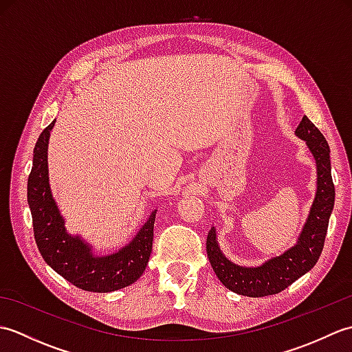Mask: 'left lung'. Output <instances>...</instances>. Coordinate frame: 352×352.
I'll return each instance as SVG.
<instances>
[{"mask_svg": "<svg viewBox=\"0 0 352 352\" xmlns=\"http://www.w3.org/2000/svg\"><path fill=\"white\" fill-rule=\"evenodd\" d=\"M295 134L305 140L310 153L315 157L318 169L316 197L301 234L298 236L296 245L281 256L269 258L261 266L245 267L233 263L223 256L216 241L214 227L207 234V256L216 276L223 286L239 295L258 298L280 294L305 272H309L316 265L324 250L328 221L333 212L336 195L331 178L330 146L324 134L307 116L302 118Z\"/></svg>", "mask_w": 352, "mask_h": 352, "instance_id": "left-lung-1", "label": "left lung"}]
</instances>
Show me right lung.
<instances>
[{
	"label": "right lung",
	"mask_w": 352,
	"mask_h": 352,
	"mask_svg": "<svg viewBox=\"0 0 352 352\" xmlns=\"http://www.w3.org/2000/svg\"><path fill=\"white\" fill-rule=\"evenodd\" d=\"M54 122L36 142L27 184V201L41 256L58 275L83 290L107 294L130 286L144 274L151 256L157 210L151 212L129 245L109 256H95L91 245L80 236L69 234L52 198L48 178V140Z\"/></svg>",
	"instance_id": "add662e5"
}]
</instances>
